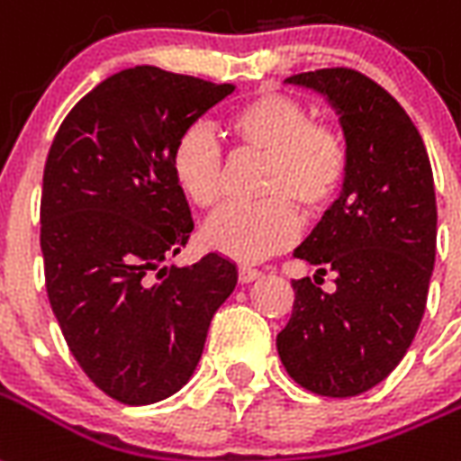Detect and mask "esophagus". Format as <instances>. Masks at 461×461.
I'll return each instance as SVG.
<instances>
[{
    "label": "esophagus",
    "instance_id": "1",
    "mask_svg": "<svg viewBox=\"0 0 461 461\" xmlns=\"http://www.w3.org/2000/svg\"><path fill=\"white\" fill-rule=\"evenodd\" d=\"M262 276V271L252 269V267H238V281L240 284H249V281H255Z\"/></svg>",
    "mask_w": 461,
    "mask_h": 461
}]
</instances>
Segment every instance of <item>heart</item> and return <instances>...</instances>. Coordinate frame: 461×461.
Here are the masks:
<instances>
[{
	"instance_id": "1",
	"label": "heart",
	"mask_w": 461,
	"mask_h": 461,
	"mask_svg": "<svg viewBox=\"0 0 461 461\" xmlns=\"http://www.w3.org/2000/svg\"><path fill=\"white\" fill-rule=\"evenodd\" d=\"M235 153L264 156L257 204H233L206 223L202 242L238 262H262L286 249L301 221L294 204L315 219L334 204L348 175L344 134L310 120L298 98L259 91L235 105L226 120ZM173 177L185 199L202 212L219 206L226 187L223 151L212 131L192 127L175 144Z\"/></svg>"
}]
</instances>
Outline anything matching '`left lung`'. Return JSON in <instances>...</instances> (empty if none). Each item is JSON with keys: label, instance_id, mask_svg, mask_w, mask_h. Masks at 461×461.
Masks as SVG:
<instances>
[{"label": "left lung", "instance_id": "left-lung-1", "mask_svg": "<svg viewBox=\"0 0 461 461\" xmlns=\"http://www.w3.org/2000/svg\"><path fill=\"white\" fill-rule=\"evenodd\" d=\"M286 84L312 88L337 110L348 175L294 252L322 276L334 271L337 291L294 281V312L276 348L301 387L356 397L399 366L426 310L438 238L433 170L411 117L366 74L334 67Z\"/></svg>", "mask_w": 461, "mask_h": 461}]
</instances>
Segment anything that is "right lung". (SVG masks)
<instances>
[{
  "mask_svg": "<svg viewBox=\"0 0 461 461\" xmlns=\"http://www.w3.org/2000/svg\"><path fill=\"white\" fill-rule=\"evenodd\" d=\"M233 84L122 69L64 117L42 173L45 286L71 356L91 383L130 406L187 383L238 269L209 252L163 267L194 223L173 177L175 144Z\"/></svg>",
  "mask_w": 461,
  "mask_h": 461,
  "instance_id": "obj_1",
  "label": "right lung"
}]
</instances>
